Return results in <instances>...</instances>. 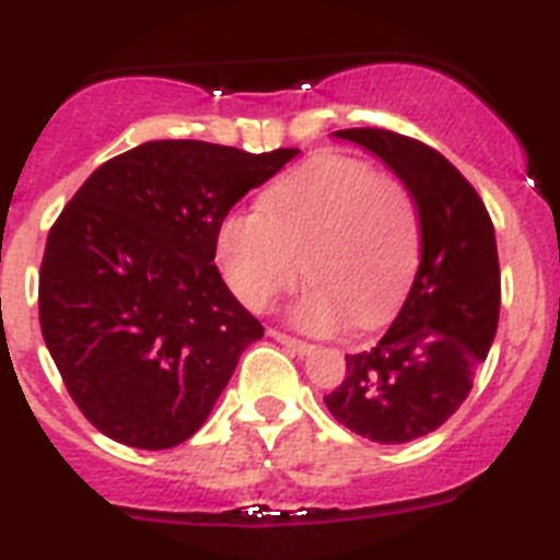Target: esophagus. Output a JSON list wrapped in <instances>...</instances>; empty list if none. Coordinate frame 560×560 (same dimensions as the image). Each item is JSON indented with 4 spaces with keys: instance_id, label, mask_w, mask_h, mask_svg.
<instances>
[{
    "instance_id": "34e87169",
    "label": "esophagus",
    "mask_w": 560,
    "mask_h": 560,
    "mask_svg": "<svg viewBox=\"0 0 560 560\" xmlns=\"http://www.w3.org/2000/svg\"><path fill=\"white\" fill-rule=\"evenodd\" d=\"M269 336H271V339L280 341V345H285V348L294 350L296 355H311V353H314V345H308V341H303V339H294V336L283 334V330H269Z\"/></svg>"
}]
</instances>
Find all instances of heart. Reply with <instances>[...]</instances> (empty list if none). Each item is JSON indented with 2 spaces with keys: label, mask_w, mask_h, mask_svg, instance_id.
Listing matches in <instances>:
<instances>
[{
  "label": "heart",
  "mask_w": 560,
  "mask_h": 560,
  "mask_svg": "<svg viewBox=\"0 0 560 560\" xmlns=\"http://www.w3.org/2000/svg\"><path fill=\"white\" fill-rule=\"evenodd\" d=\"M215 252L246 308L269 311L305 271L314 283L294 308L303 328L328 334L348 319L375 328L418 275L423 224L398 176L368 160L319 153L275 182L257 210L230 212Z\"/></svg>",
  "instance_id": "heart-1"
}]
</instances>
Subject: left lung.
I'll return each instance as SVG.
<instances>
[{
    "mask_svg": "<svg viewBox=\"0 0 560 560\" xmlns=\"http://www.w3.org/2000/svg\"><path fill=\"white\" fill-rule=\"evenodd\" d=\"M412 190L423 224L418 275L375 348L345 355L348 373L325 407L341 427L375 443L434 432L471 393L499 323L493 221L471 182L427 142L387 128H345Z\"/></svg>",
    "mask_w": 560,
    "mask_h": 560,
    "instance_id": "left-lung-1",
    "label": "left lung"
}]
</instances>
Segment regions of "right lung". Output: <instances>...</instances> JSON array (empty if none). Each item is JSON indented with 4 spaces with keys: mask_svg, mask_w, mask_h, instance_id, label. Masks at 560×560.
Instances as JSON below:
<instances>
[{
    "mask_svg": "<svg viewBox=\"0 0 560 560\" xmlns=\"http://www.w3.org/2000/svg\"><path fill=\"white\" fill-rule=\"evenodd\" d=\"M296 153L145 142L103 162L63 207L38 271V319L97 432L151 452L199 432L264 336L221 280L219 226Z\"/></svg>",
    "mask_w": 560,
    "mask_h": 560,
    "instance_id": "1",
    "label": "right lung"
}]
</instances>
